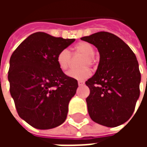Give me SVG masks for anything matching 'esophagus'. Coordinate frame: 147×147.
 I'll return each mask as SVG.
<instances>
[{
  "mask_svg": "<svg viewBox=\"0 0 147 147\" xmlns=\"http://www.w3.org/2000/svg\"><path fill=\"white\" fill-rule=\"evenodd\" d=\"M78 85L79 86H83V85H84V82L83 81H78Z\"/></svg>",
  "mask_w": 147,
  "mask_h": 147,
  "instance_id": "34e87169",
  "label": "esophagus"
}]
</instances>
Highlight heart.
<instances>
[{"label":"heart","mask_w":147,"mask_h":147,"mask_svg":"<svg viewBox=\"0 0 147 147\" xmlns=\"http://www.w3.org/2000/svg\"><path fill=\"white\" fill-rule=\"evenodd\" d=\"M72 54H81L83 55V58L81 59L80 66L81 68L79 69H72L68 71L67 76L72 79L77 80H84L89 78L91 76V70L86 65L91 66L94 64V60L93 55L94 54V49L90 43L86 42H79L74 47ZM71 53L67 49H64L58 53L57 56V62L58 66L61 70H66L69 67L71 63Z\"/></svg>","instance_id":"obj_1"}]
</instances>
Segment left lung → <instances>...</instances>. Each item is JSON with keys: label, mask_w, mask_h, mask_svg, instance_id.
Instances as JSON below:
<instances>
[{"label": "left lung", "mask_w": 147, "mask_h": 147, "mask_svg": "<svg viewBox=\"0 0 147 147\" xmlns=\"http://www.w3.org/2000/svg\"><path fill=\"white\" fill-rule=\"evenodd\" d=\"M81 40L98 49L100 60L95 74L86 82V104L90 118L114 127L129 120L139 99L141 74L133 51L113 34L101 31Z\"/></svg>", "instance_id": "1"}]
</instances>
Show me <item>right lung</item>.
<instances>
[{
    "mask_svg": "<svg viewBox=\"0 0 147 147\" xmlns=\"http://www.w3.org/2000/svg\"><path fill=\"white\" fill-rule=\"evenodd\" d=\"M74 41L36 32L11 54L8 76L10 94L20 117L37 129H51L67 118L78 82L62 71L57 56Z\"/></svg>",
    "mask_w": 147,
    "mask_h": 147,
    "instance_id": "right-lung-1",
    "label": "right lung"
}]
</instances>
